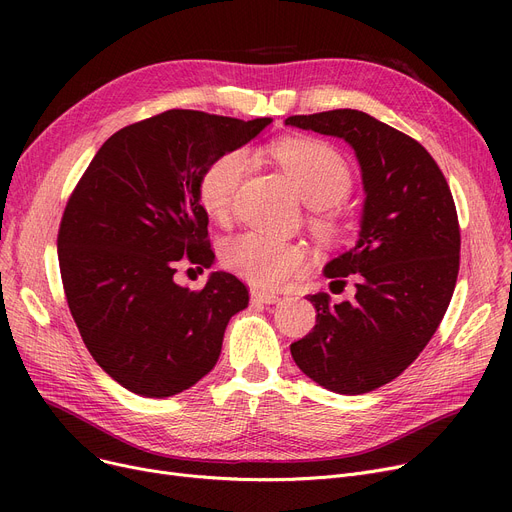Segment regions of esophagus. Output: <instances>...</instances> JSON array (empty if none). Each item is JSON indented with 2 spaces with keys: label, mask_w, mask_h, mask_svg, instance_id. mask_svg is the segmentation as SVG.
<instances>
[{
  "label": "esophagus",
  "mask_w": 512,
  "mask_h": 512,
  "mask_svg": "<svg viewBox=\"0 0 512 512\" xmlns=\"http://www.w3.org/2000/svg\"><path fill=\"white\" fill-rule=\"evenodd\" d=\"M251 301L253 303H261V305H274L280 301V297L276 292H267V290H259V288H253L251 290Z\"/></svg>",
  "instance_id": "34e87169"
}]
</instances>
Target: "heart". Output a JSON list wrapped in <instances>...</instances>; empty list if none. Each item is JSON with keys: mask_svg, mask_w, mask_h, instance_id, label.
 Here are the masks:
<instances>
[{"mask_svg": "<svg viewBox=\"0 0 512 512\" xmlns=\"http://www.w3.org/2000/svg\"><path fill=\"white\" fill-rule=\"evenodd\" d=\"M274 155L288 178L299 188L307 205L324 209L340 203L353 188V170L346 157L328 141L288 139L276 145ZM251 166L245 149H230L213 157L203 168L197 195L211 220H226L236 193ZM230 272L257 288H278L307 263V251L299 242L261 232H242L222 249Z\"/></svg>", "mask_w": 512, "mask_h": 512, "instance_id": "b5f03b06", "label": "heart"}]
</instances>
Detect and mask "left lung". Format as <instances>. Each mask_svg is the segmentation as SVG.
Masks as SVG:
<instances>
[{"label": "left lung", "instance_id": "1", "mask_svg": "<svg viewBox=\"0 0 512 512\" xmlns=\"http://www.w3.org/2000/svg\"><path fill=\"white\" fill-rule=\"evenodd\" d=\"M286 124L344 139L361 164L359 240L324 270L340 290L351 278L355 299L334 305L328 292L309 294L315 326L290 353L319 386L365 394L398 378L436 334L459 276V215L436 159L409 134L359 110Z\"/></svg>", "mask_w": 512, "mask_h": 512}]
</instances>
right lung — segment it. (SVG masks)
Returning a JSON list of instances; mask_svg holds the SVG:
<instances>
[{"instance_id": "obj_1", "label": "right lung", "mask_w": 512, "mask_h": 512, "mask_svg": "<svg viewBox=\"0 0 512 512\" xmlns=\"http://www.w3.org/2000/svg\"><path fill=\"white\" fill-rule=\"evenodd\" d=\"M270 122L161 112L112 134L74 186L58 232L66 301L91 357L126 390L166 398L218 363L249 290L228 272L201 290L174 274L182 259L215 257L197 195L203 168Z\"/></svg>"}]
</instances>
